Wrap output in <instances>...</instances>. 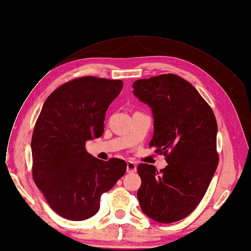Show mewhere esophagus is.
<instances>
[{"label":"esophagus","instance_id":"34e87169","mask_svg":"<svg viewBox=\"0 0 251 251\" xmlns=\"http://www.w3.org/2000/svg\"><path fill=\"white\" fill-rule=\"evenodd\" d=\"M126 172L127 173H134L137 172V165L134 163V162L128 161L126 163Z\"/></svg>","mask_w":251,"mask_h":251}]
</instances>
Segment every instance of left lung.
<instances>
[{
  "instance_id": "8db88e82",
  "label": "left lung",
  "mask_w": 251,
  "mask_h": 251,
  "mask_svg": "<svg viewBox=\"0 0 251 251\" xmlns=\"http://www.w3.org/2000/svg\"><path fill=\"white\" fill-rule=\"evenodd\" d=\"M132 88L153 112L150 147L168 163L160 171L139 164L141 209L159 223L177 222L198 207L216 172V117L196 88L174 74L137 80Z\"/></svg>"
}]
</instances>
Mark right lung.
Listing matches in <instances>:
<instances>
[{
	"label": "right lung",
	"mask_w": 251,
	"mask_h": 251,
	"mask_svg": "<svg viewBox=\"0 0 251 251\" xmlns=\"http://www.w3.org/2000/svg\"><path fill=\"white\" fill-rule=\"evenodd\" d=\"M122 80L87 76L55 89L44 102L31 139L32 176L50 207L83 221L100 208L101 195L125 175V160L102 161L86 142L102 136L105 113L123 89Z\"/></svg>",
	"instance_id": "obj_1"
}]
</instances>
